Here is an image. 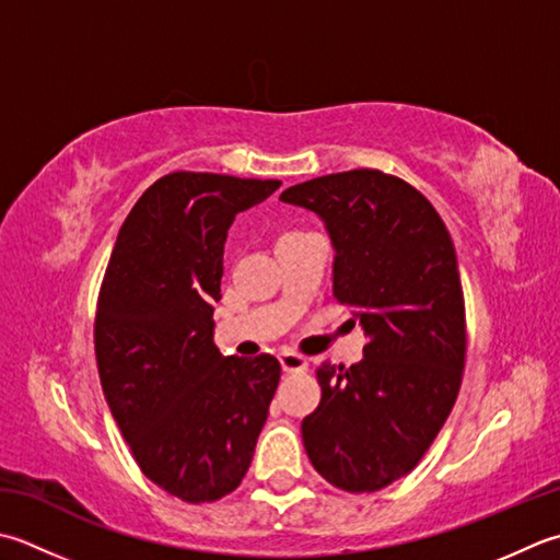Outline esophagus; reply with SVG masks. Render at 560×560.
I'll list each match as a JSON object with an SVG mask.
<instances>
[{"label": "esophagus", "instance_id": "1", "mask_svg": "<svg viewBox=\"0 0 560 560\" xmlns=\"http://www.w3.org/2000/svg\"><path fill=\"white\" fill-rule=\"evenodd\" d=\"M279 361L287 374H303V371H308V361L295 352H279Z\"/></svg>", "mask_w": 560, "mask_h": 560}]
</instances>
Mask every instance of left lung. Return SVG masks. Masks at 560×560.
Here are the masks:
<instances>
[{
  "mask_svg": "<svg viewBox=\"0 0 560 560\" xmlns=\"http://www.w3.org/2000/svg\"><path fill=\"white\" fill-rule=\"evenodd\" d=\"M281 201L325 221L332 293L366 335L364 359L315 371L320 405L303 420L313 468L347 492L408 476L462 388L466 308L452 235L424 196L381 170L295 184Z\"/></svg>",
  "mask_w": 560,
  "mask_h": 560,
  "instance_id": "8db88e82",
  "label": "left lung"
}]
</instances>
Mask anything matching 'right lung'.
Here are the masks:
<instances>
[{"mask_svg": "<svg viewBox=\"0 0 560 560\" xmlns=\"http://www.w3.org/2000/svg\"><path fill=\"white\" fill-rule=\"evenodd\" d=\"M279 186L164 174L120 225L98 289L94 352L108 408L142 474L191 505L243 483L281 378L271 354L223 357L213 345L228 228Z\"/></svg>", "mask_w": 560, "mask_h": 560, "instance_id": "right-lung-1", "label": "right lung"}]
</instances>
